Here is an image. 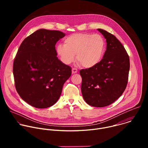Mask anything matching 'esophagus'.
<instances>
[{
  "label": "esophagus",
  "mask_w": 148,
  "mask_h": 148,
  "mask_svg": "<svg viewBox=\"0 0 148 148\" xmlns=\"http://www.w3.org/2000/svg\"><path fill=\"white\" fill-rule=\"evenodd\" d=\"M77 72H78V71H77V70L76 69H75V68L72 69V73H73V74H75V73H77Z\"/></svg>",
  "instance_id": "34e87169"
}]
</instances>
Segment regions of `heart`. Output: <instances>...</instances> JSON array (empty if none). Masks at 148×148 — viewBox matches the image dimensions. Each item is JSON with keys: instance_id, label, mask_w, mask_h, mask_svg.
Listing matches in <instances>:
<instances>
[{"instance_id": "1", "label": "heart", "mask_w": 148, "mask_h": 148, "mask_svg": "<svg viewBox=\"0 0 148 148\" xmlns=\"http://www.w3.org/2000/svg\"><path fill=\"white\" fill-rule=\"evenodd\" d=\"M105 50L103 38L99 34L74 33L64 39V45L58 44L56 51L61 61L70 64L76 57L79 64L91 68L101 61Z\"/></svg>"}]
</instances>
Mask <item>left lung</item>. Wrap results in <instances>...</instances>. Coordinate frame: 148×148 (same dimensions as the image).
I'll use <instances>...</instances> for the list:
<instances>
[{
    "label": "left lung",
    "mask_w": 148,
    "mask_h": 148,
    "mask_svg": "<svg viewBox=\"0 0 148 148\" xmlns=\"http://www.w3.org/2000/svg\"><path fill=\"white\" fill-rule=\"evenodd\" d=\"M107 41L103 58L95 66L79 71L81 92L91 106L104 107L118 99L127 86L130 58L123 45L113 34L98 29Z\"/></svg>",
    "instance_id": "left-lung-1"
}]
</instances>
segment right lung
I'll list each match as a JSON object with an SVG mask.
<instances>
[{"label": "right lung", "mask_w": 148, "mask_h": 148, "mask_svg": "<svg viewBox=\"0 0 148 148\" xmlns=\"http://www.w3.org/2000/svg\"><path fill=\"white\" fill-rule=\"evenodd\" d=\"M60 31L39 29L21 44L13 62L15 87L20 97L37 108L51 107L59 99L71 69L57 58Z\"/></svg>", "instance_id": "right-lung-1"}]
</instances>
